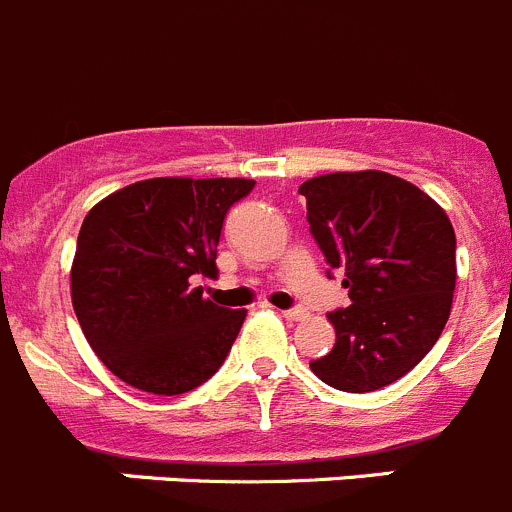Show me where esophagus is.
I'll list each match as a JSON object with an SVG mask.
<instances>
[{
	"label": "esophagus",
	"mask_w": 512,
	"mask_h": 512,
	"mask_svg": "<svg viewBox=\"0 0 512 512\" xmlns=\"http://www.w3.org/2000/svg\"><path fill=\"white\" fill-rule=\"evenodd\" d=\"M281 317H284V320H289V322H299V320H304V317H307V312H304L302 307H297V309H287V312H281Z\"/></svg>",
	"instance_id": "esophagus-1"
}]
</instances>
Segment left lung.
I'll return each instance as SVG.
<instances>
[{
  "instance_id": "obj_1",
  "label": "left lung",
  "mask_w": 512,
  "mask_h": 512,
  "mask_svg": "<svg viewBox=\"0 0 512 512\" xmlns=\"http://www.w3.org/2000/svg\"><path fill=\"white\" fill-rule=\"evenodd\" d=\"M299 192L309 231L353 302L327 314L335 348L309 368L340 391H378L419 365L447 325L454 228L437 200L381 170L312 177Z\"/></svg>"
}]
</instances>
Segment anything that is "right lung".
<instances>
[{
    "label": "right lung",
    "mask_w": 512,
    "mask_h": 512,
    "mask_svg": "<svg viewBox=\"0 0 512 512\" xmlns=\"http://www.w3.org/2000/svg\"><path fill=\"white\" fill-rule=\"evenodd\" d=\"M253 190L243 177H152L111 192L83 218L70 299L88 345L139 391L177 396L223 365L246 309L195 287L213 276L223 218Z\"/></svg>",
    "instance_id": "right-lung-1"
}]
</instances>
